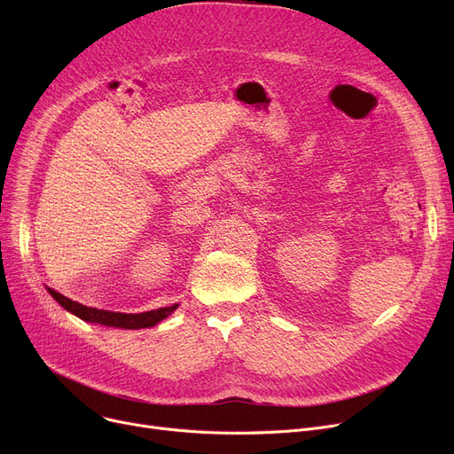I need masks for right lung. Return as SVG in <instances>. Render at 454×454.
I'll use <instances>...</instances> for the list:
<instances>
[{
    "instance_id": "1",
    "label": "right lung",
    "mask_w": 454,
    "mask_h": 454,
    "mask_svg": "<svg viewBox=\"0 0 454 454\" xmlns=\"http://www.w3.org/2000/svg\"><path fill=\"white\" fill-rule=\"evenodd\" d=\"M50 294L66 309V311L74 313L75 317H79L84 322H91V324H101V325H108V327H119V329H143V327H153L158 322H161L163 318L169 317L175 309L178 307L176 303L171 307H161L156 309V311H147V313H139V315H127V313H110V311H103V309H95V307H86L79 301H74L66 298L64 294L57 293L55 289H47Z\"/></svg>"
}]
</instances>
